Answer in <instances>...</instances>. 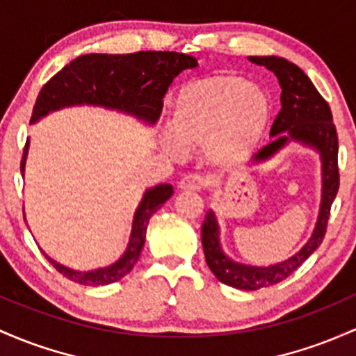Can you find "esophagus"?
<instances>
[{"instance_id":"esophagus-1","label":"esophagus","mask_w":356,"mask_h":356,"mask_svg":"<svg viewBox=\"0 0 356 356\" xmlns=\"http://www.w3.org/2000/svg\"><path fill=\"white\" fill-rule=\"evenodd\" d=\"M204 186H206L204 177H201L199 174L186 175V177H182L181 182H179V189L182 191H201L204 189Z\"/></svg>"}]
</instances>
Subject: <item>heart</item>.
Returning <instances> with one entry per match:
<instances>
[{
    "label": "heart",
    "instance_id": "b5f03b06",
    "mask_svg": "<svg viewBox=\"0 0 356 356\" xmlns=\"http://www.w3.org/2000/svg\"><path fill=\"white\" fill-rule=\"evenodd\" d=\"M270 116V101L260 88L235 74H218L187 83L175 96L163 140L172 157L206 150L211 162L228 165L247 159L259 145Z\"/></svg>",
    "mask_w": 356,
    "mask_h": 356
}]
</instances>
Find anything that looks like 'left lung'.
Here are the masks:
<instances>
[{
    "mask_svg": "<svg viewBox=\"0 0 356 356\" xmlns=\"http://www.w3.org/2000/svg\"><path fill=\"white\" fill-rule=\"evenodd\" d=\"M250 60L272 70L282 88V96H280L282 108L270 128L273 140L261 148L259 154H255L253 160L261 162V160L270 159L291 138L318 148L323 159V201L318 225L311 240L300 248L299 253L286 261L270 265V267H250V265H241L229 260L221 252L218 222L213 211L206 214L201 238L206 264L211 272L226 286L243 289V291H257L261 287L275 286L287 279L323 243L331 214V204L339 189V169L338 134L333 123V115H331L330 104L319 95L309 77L298 65L282 57H250Z\"/></svg>",
    "mask_w": 356,
    "mask_h": 356,
    "instance_id": "left-lung-1",
    "label": "left lung"
}]
</instances>
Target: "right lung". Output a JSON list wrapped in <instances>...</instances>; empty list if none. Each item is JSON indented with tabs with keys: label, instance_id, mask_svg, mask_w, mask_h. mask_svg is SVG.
<instances>
[{
	"label": "right lung",
	"instance_id": "right-lung-1",
	"mask_svg": "<svg viewBox=\"0 0 356 356\" xmlns=\"http://www.w3.org/2000/svg\"><path fill=\"white\" fill-rule=\"evenodd\" d=\"M197 60L193 56L169 50H145V52L111 56L89 54L74 58L58 70L38 92L30 123L45 116L54 109L72 104H97L130 113L136 118L155 123L163 106V96L175 76L184 69H194ZM29 140L23 148L19 169L25 170ZM174 194L170 184H160L147 191L135 213L131 238L127 252L111 267L91 272H76L49 259L58 273L81 286H108L123 279L140 259L145 243L147 226L152 214Z\"/></svg>",
	"mask_w": 356,
	"mask_h": 356
}]
</instances>
